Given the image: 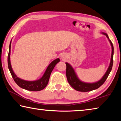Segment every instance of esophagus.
<instances>
[{
  "mask_svg": "<svg viewBox=\"0 0 121 121\" xmlns=\"http://www.w3.org/2000/svg\"><path fill=\"white\" fill-rule=\"evenodd\" d=\"M61 57H62V59H63V60H65V56H61Z\"/></svg>",
  "mask_w": 121,
  "mask_h": 121,
  "instance_id": "34e87169",
  "label": "esophagus"
}]
</instances>
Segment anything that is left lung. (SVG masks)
<instances>
[{"instance_id": "obj_1", "label": "left lung", "mask_w": 121, "mask_h": 121, "mask_svg": "<svg viewBox=\"0 0 121 121\" xmlns=\"http://www.w3.org/2000/svg\"><path fill=\"white\" fill-rule=\"evenodd\" d=\"M105 35L106 37L109 39V37L107 35V34L103 32L102 33ZM110 43L111 44L112 48V56H111V60H110V63L109 66L108 67L107 71L103 77L100 79V81H98L97 82L93 83H84L83 82L81 81L78 78L74 70L72 68V67L68 63H65L66 64V76L67 80H68L69 84L71 85V86L73 87L75 90L78 91L80 92H89L92 91V90L97 89L99 87L103 84L105 83L107 77L109 75V73L112 70V65H113V55H114V47L112 43L110 40H109Z\"/></svg>"}]
</instances>
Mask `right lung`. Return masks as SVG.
<instances>
[{"label": "right lung", "instance_id": "right-lung-1", "mask_svg": "<svg viewBox=\"0 0 121 121\" xmlns=\"http://www.w3.org/2000/svg\"><path fill=\"white\" fill-rule=\"evenodd\" d=\"M11 41L9 44V52L8 55V67L10 73L13 77L15 82L19 85L20 87L28 91H39L44 89L48 83L49 79L52 73L53 68H54L55 65L60 61V59H56L51 62L50 65H48L46 70L45 72L44 75L40 79L35 81H26L23 80L19 78V77L16 76V75L13 72V69L12 68V66L10 62V53H11Z\"/></svg>", "mask_w": 121, "mask_h": 121}]
</instances>
